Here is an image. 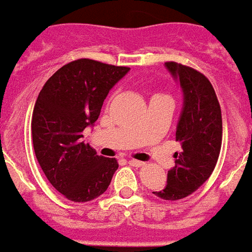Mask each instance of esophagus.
I'll use <instances>...</instances> for the list:
<instances>
[{
  "label": "esophagus",
  "mask_w": 252,
  "mask_h": 252,
  "mask_svg": "<svg viewBox=\"0 0 252 252\" xmlns=\"http://www.w3.org/2000/svg\"><path fill=\"white\" fill-rule=\"evenodd\" d=\"M128 162L131 163L132 166H138V168H140V166H143L144 162H142V161H138V159H133V158H131Z\"/></svg>",
  "instance_id": "obj_1"
}]
</instances>
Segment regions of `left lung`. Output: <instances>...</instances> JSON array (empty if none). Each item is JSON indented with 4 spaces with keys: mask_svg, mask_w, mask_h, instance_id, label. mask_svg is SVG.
<instances>
[{
    "mask_svg": "<svg viewBox=\"0 0 252 252\" xmlns=\"http://www.w3.org/2000/svg\"><path fill=\"white\" fill-rule=\"evenodd\" d=\"M180 82L184 103L176 129L181 150L175 153V166L168 170L166 187L153 192L165 200H179L195 192L216 168L222 142L220 102L209 79L196 69L173 61L165 63Z\"/></svg>",
    "mask_w": 252,
    "mask_h": 252,
    "instance_id": "8db88e82",
    "label": "left lung"
}]
</instances>
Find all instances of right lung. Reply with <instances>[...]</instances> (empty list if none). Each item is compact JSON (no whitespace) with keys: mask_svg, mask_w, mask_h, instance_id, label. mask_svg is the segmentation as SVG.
<instances>
[{"mask_svg":"<svg viewBox=\"0 0 252 252\" xmlns=\"http://www.w3.org/2000/svg\"><path fill=\"white\" fill-rule=\"evenodd\" d=\"M129 71L90 59L61 66L40 90L31 133L36 159L53 187L72 202H90L108 189L119 168L84 143L86 126H94L109 91Z\"/></svg>","mask_w":252,"mask_h":252,"instance_id":"right-lung-1","label":"right lung"}]
</instances>
